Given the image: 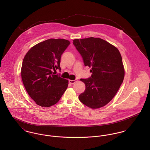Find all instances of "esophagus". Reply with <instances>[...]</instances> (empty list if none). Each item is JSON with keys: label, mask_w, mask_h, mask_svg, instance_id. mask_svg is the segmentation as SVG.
<instances>
[{"label": "esophagus", "mask_w": 150, "mask_h": 150, "mask_svg": "<svg viewBox=\"0 0 150 150\" xmlns=\"http://www.w3.org/2000/svg\"><path fill=\"white\" fill-rule=\"evenodd\" d=\"M76 82V80H69V82L71 84H74Z\"/></svg>", "instance_id": "34e87169"}]
</instances>
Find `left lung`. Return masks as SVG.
I'll return each mask as SVG.
<instances>
[{"instance_id": "8db88e82", "label": "left lung", "mask_w": 150, "mask_h": 150, "mask_svg": "<svg viewBox=\"0 0 150 150\" xmlns=\"http://www.w3.org/2000/svg\"><path fill=\"white\" fill-rule=\"evenodd\" d=\"M73 44L93 73L89 78L81 79L86 89L79 99L91 109L103 107L113 98L123 82L125 71L121 54L116 47L100 38L75 39Z\"/></svg>"}]
</instances>
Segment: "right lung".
I'll return each mask as SVG.
<instances>
[{
  "mask_svg": "<svg viewBox=\"0 0 150 150\" xmlns=\"http://www.w3.org/2000/svg\"><path fill=\"white\" fill-rule=\"evenodd\" d=\"M69 44L65 39H48L35 45L23 58L22 82L29 96L40 106L56 104L67 88L68 81L52 71L61 70V56Z\"/></svg>",
  "mask_w": 150,
  "mask_h": 150,
  "instance_id": "add662e5",
  "label": "right lung"
}]
</instances>
